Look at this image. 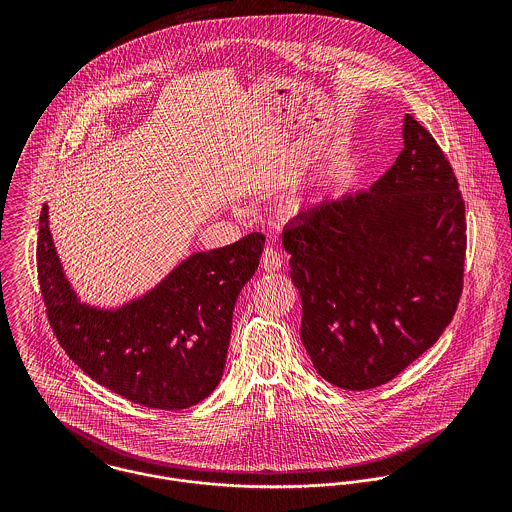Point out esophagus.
<instances>
[{"instance_id":"obj_1","label":"esophagus","mask_w":512,"mask_h":512,"mask_svg":"<svg viewBox=\"0 0 512 512\" xmlns=\"http://www.w3.org/2000/svg\"><path fill=\"white\" fill-rule=\"evenodd\" d=\"M282 264H284L282 254L268 246V248L264 250V254H262V268H264L266 272H278V270L282 268Z\"/></svg>"}]
</instances>
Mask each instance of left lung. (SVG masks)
Segmentation results:
<instances>
[{
	"mask_svg": "<svg viewBox=\"0 0 512 512\" xmlns=\"http://www.w3.org/2000/svg\"><path fill=\"white\" fill-rule=\"evenodd\" d=\"M404 149L365 191L325 197L284 226L301 341L333 386L368 390L422 357L463 288L465 205L432 134L410 114Z\"/></svg>",
	"mask_w": 512,
	"mask_h": 512,
	"instance_id": "8db88e82",
	"label": "left lung"
}]
</instances>
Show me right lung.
<instances>
[{
	"label": "right lung",
	"instance_id": "obj_1",
	"mask_svg": "<svg viewBox=\"0 0 512 512\" xmlns=\"http://www.w3.org/2000/svg\"><path fill=\"white\" fill-rule=\"evenodd\" d=\"M264 234L193 252L146 293L120 305L82 301L63 268L49 207L39 220L37 270L51 327L100 386L157 410L205 400L222 378L238 293L254 276Z\"/></svg>",
	"mask_w": 512,
	"mask_h": 512
}]
</instances>
